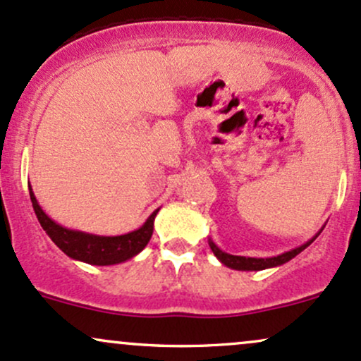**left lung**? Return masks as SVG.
<instances>
[{
    "label": "left lung",
    "instance_id": "1",
    "mask_svg": "<svg viewBox=\"0 0 361 361\" xmlns=\"http://www.w3.org/2000/svg\"><path fill=\"white\" fill-rule=\"evenodd\" d=\"M312 240H315V237L312 238ZM310 242H307V244H303L298 247V249H293L290 250V252H285L281 254V256L278 257H269V259H256V257H244V256H232V254H226L224 250L218 249L216 245L213 244V242H209V247H212L213 254L220 259L221 262H224L225 266H228V268L232 269H240V271H259V269H266V268H273V266H279V264H285V262H288L290 259H293L297 254H300L305 247H309L312 244Z\"/></svg>",
    "mask_w": 361,
    "mask_h": 361
}]
</instances>
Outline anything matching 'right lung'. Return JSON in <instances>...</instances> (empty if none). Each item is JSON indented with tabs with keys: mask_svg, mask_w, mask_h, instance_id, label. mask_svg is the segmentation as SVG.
<instances>
[{
	"mask_svg": "<svg viewBox=\"0 0 361 361\" xmlns=\"http://www.w3.org/2000/svg\"><path fill=\"white\" fill-rule=\"evenodd\" d=\"M30 192V201L34 206V212L37 214V220L40 226L46 230L51 240L63 250L66 256L71 259H78V261L88 262V264L95 266H109L117 264V262H124L128 259L135 257L137 252L147 247L153 233V220H155L157 212L152 213L147 224L135 232L119 235V237H99V235H90L83 232H75V230H68L64 226L51 220L46 213L40 209L37 200H35L32 188H28Z\"/></svg>",
	"mask_w": 361,
	"mask_h": 361,
	"instance_id": "1",
	"label": "right lung"
}]
</instances>
